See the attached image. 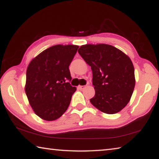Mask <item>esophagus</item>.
I'll use <instances>...</instances> for the list:
<instances>
[{
	"label": "esophagus",
	"mask_w": 159,
	"mask_h": 159,
	"mask_svg": "<svg viewBox=\"0 0 159 159\" xmlns=\"http://www.w3.org/2000/svg\"><path fill=\"white\" fill-rule=\"evenodd\" d=\"M78 88H79L80 90H83L85 88V85H79V87H78Z\"/></svg>",
	"instance_id": "34e87169"
}]
</instances>
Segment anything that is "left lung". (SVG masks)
Returning a JSON list of instances; mask_svg holds the SVG:
<instances>
[{
  "label": "left lung",
  "mask_w": 159,
  "mask_h": 159,
  "mask_svg": "<svg viewBox=\"0 0 159 159\" xmlns=\"http://www.w3.org/2000/svg\"><path fill=\"white\" fill-rule=\"evenodd\" d=\"M93 71L95 95L90 102L102 112L114 114L127 105L135 78L130 58L111 45L86 44L78 50Z\"/></svg>",
  "instance_id": "left-lung-1"
}]
</instances>
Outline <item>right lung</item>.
<instances>
[{"label": "right lung", "mask_w": 159, "mask_h": 159, "mask_svg": "<svg viewBox=\"0 0 159 159\" xmlns=\"http://www.w3.org/2000/svg\"><path fill=\"white\" fill-rule=\"evenodd\" d=\"M79 45H56L38 55L26 69L25 93L38 116L48 121L60 118L76 90L70 85L69 66Z\"/></svg>", "instance_id": "obj_1"}]
</instances>
